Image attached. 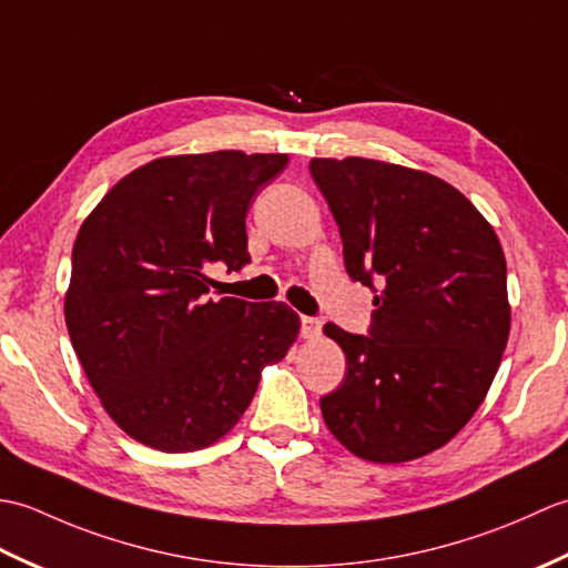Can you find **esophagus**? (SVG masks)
<instances>
[{"label": "esophagus", "instance_id": "1", "mask_svg": "<svg viewBox=\"0 0 568 568\" xmlns=\"http://www.w3.org/2000/svg\"><path fill=\"white\" fill-rule=\"evenodd\" d=\"M300 332H303L305 339H315V336L322 334V320L305 315L303 320H300Z\"/></svg>", "mask_w": 568, "mask_h": 568}]
</instances>
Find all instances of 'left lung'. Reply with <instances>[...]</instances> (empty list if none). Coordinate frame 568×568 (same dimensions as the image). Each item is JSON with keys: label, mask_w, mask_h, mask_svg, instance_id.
<instances>
[{"label": "left lung", "mask_w": 568, "mask_h": 568, "mask_svg": "<svg viewBox=\"0 0 568 568\" xmlns=\"http://www.w3.org/2000/svg\"><path fill=\"white\" fill-rule=\"evenodd\" d=\"M310 175L339 226L348 277L376 293L368 334L324 324L346 356V378L320 400L324 422L368 462L425 456L474 417L498 373L510 334L500 241L429 173L312 159Z\"/></svg>", "instance_id": "1"}]
</instances>
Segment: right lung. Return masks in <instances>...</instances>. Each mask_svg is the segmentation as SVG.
<instances>
[{"label":"right lung","mask_w":568,"mask_h":568,"mask_svg":"<svg viewBox=\"0 0 568 568\" xmlns=\"http://www.w3.org/2000/svg\"><path fill=\"white\" fill-rule=\"evenodd\" d=\"M285 153L214 151L151 161L106 192L72 246L70 342L104 409L159 452H195L232 429L261 368L300 329L283 303L212 297L204 268L251 263L253 195Z\"/></svg>","instance_id":"add662e5"}]
</instances>
